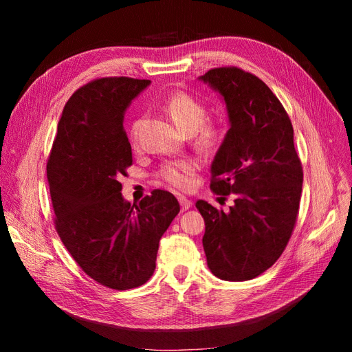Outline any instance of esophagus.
Returning a JSON list of instances; mask_svg holds the SVG:
<instances>
[{"label": "esophagus", "instance_id": "esophagus-1", "mask_svg": "<svg viewBox=\"0 0 352 352\" xmlns=\"http://www.w3.org/2000/svg\"><path fill=\"white\" fill-rule=\"evenodd\" d=\"M179 204H180V207H182V211H186V210H189L190 207H192V202H190L186 198H184V197L179 198Z\"/></svg>", "mask_w": 352, "mask_h": 352}]
</instances>
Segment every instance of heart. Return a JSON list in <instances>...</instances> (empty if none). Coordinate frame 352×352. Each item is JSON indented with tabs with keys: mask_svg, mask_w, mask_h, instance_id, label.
<instances>
[{
	"mask_svg": "<svg viewBox=\"0 0 352 352\" xmlns=\"http://www.w3.org/2000/svg\"><path fill=\"white\" fill-rule=\"evenodd\" d=\"M164 109L172 117L180 131L192 133V142L201 153H212L225 140V124L219 119H207V109L194 95L177 91L170 95L164 102ZM142 120L136 119L131 127V140L138 144ZM198 164L195 160L182 158L168 162L158 170V177L168 186L186 190L194 184Z\"/></svg>",
	"mask_w": 352,
	"mask_h": 352,
	"instance_id": "heart-1",
	"label": "heart"
}]
</instances>
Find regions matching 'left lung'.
Instances as JSON below:
<instances>
[{
    "label": "left lung",
    "instance_id": "1",
    "mask_svg": "<svg viewBox=\"0 0 352 352\" xmlns=\"http://www.w3.org/2000/svg\"><path fill=\"white\" fill-rule=\"evenodd\" d=\"M201 79L223 95L230 120L211 164L210 188L223 199L233 198L229 211L197 201L206 221L202 245L219 279L250 280L278 261L298 219L302 164L294 127L282 102L255 74L228 66Z\"/></svg>",
    "mask_w": 352,
    "mask_h": 352
}]
</instances>
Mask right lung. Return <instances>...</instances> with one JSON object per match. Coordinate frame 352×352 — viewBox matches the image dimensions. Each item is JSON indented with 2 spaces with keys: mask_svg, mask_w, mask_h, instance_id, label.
Returning <instances> with one entry per match:
<instances>
[{
  "mask_svg": "<svg viewBox=\"0 0 352 352\" xmlns=\"http://www.w3.org/2000/svg\"><path fill=\"white\" fill-rule=\"evenodd\" d=\"M148 85L146 79L114 76L74 91L47 162L61 242L89 278L116 291L150 280L158 242L180 210L167 190L154 189L133 206L120 192L119 180L133 162L123 113Z\"/></svg>",
  "mask_w": 352,
  "mask_h": 352,
  "instance_id": "right-lung-1",
  "label": "right lung"
}]
</instances>
